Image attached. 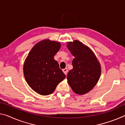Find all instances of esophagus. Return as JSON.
<instances>
[{"label":"esophagus","instance_id":"1","mask_svg":"<svg viewBox=\"0 0 125 125\" xmlns=\"http://www.w3.org/2000/svg\"><path fill=\"white\" fill-rule=\"evenodd\" d=\"M63 72H64V74L66 75V74H67V72H68V69H67V68L63 69Z\"/></svg>","mask_w":125,"mask_h":125}]
</instances>
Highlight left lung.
<instances>
[{
    "mask_svg": "<svg viewBox=\"0 0 125 125\" xmlns=\"http://www.w3.org/2000/svg\"><path fill=\"white\" fill-rule=\"evenodd\" d=\"M67 47L74 57L67 82L74 93L84 94L97 83L101 73L100 63L94 52L80 41L68 42Z\"/></svg>",
    "mask_w": 125,
    "mask_h": 125,
    "instance_id": "obj_1",
    "label": "left lung"
}]
</instances>
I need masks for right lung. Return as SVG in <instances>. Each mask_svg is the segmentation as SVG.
<instances>
[{
	"label": "right lung",
	"mask_w": 125,
	"mask_h": 125,
	"mask_svg": "<svg viewBox=\"0 0 125 125\" xmlns=\"http://www.w3.org/2000/svg\"><path fill=\"white\" fill-rule=\"evenodd\" d=\"M61 44L48 39L36 43L28 54L23 64V73L27 83L42 96L54 92L58 84L66 78L54 56Z\"/></svg>",
	"instance_id": "add662e5"
}]
</instances>
